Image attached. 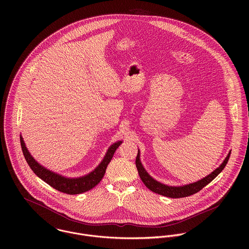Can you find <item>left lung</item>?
Listing matches in <instances>:
<instances>
[{
    "instance_id": "left-lung-1",
    "label": "left lung",
    "mask_w": 249,
    "mask_h": 249,
    "mask_svg": "<svg viewBox=\"0 0 249 249\" xmlns=\"http://www.w3.org/2000/svg\"><path fill=\"white\" fill-rule=\"evenodd\" d=\"M230 154H231V151L228 153V155L226 156V158L224 159L222 164L218 168H216L209 176H207V177H205V178H202V179H200L196 182L187 184V185H184V186H179V187L168 186V185L162 184V183H160V182H158L155 179L151 178L146 173L144 168L142 167L141 160H140V150L139 149H138V154H137V157H136V167H137L139 176H140V178L142 179L143 184L151 192H154L158 195L168 196V197H172V198H179V197H185V196H192V195L199 192L206 185H208L225 168V166H226V164L229 160Z\"/></svg>"
}]
</instances>
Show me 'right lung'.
<instances>
[{"label": "right lung", "mask_w": 249, "mask_h": 249, "mask_svg": "<svg viewBox=\"0 0 249 249\" xmlns=\"http://www.w3.org/2000/svg\"><path fill=\"white\" fill-rule=\"evenodd\" d=\"M20 142H21V146H22L25 159L36 176L41 178L42 180H44L47 184H49L55 190H58L59 192H62L68 195L82 194L84 192H87L93 189L96 185H98L102 180V178H104L107 166L110 163L116 149L122 143V141H119L111 144L101 164L92 173L81 178H68L62 177L58 174H55L46 169L45 167L41 166L29 152L22 136H20Z\"/></svg>", "instance_id": "1"}]
</instances>
